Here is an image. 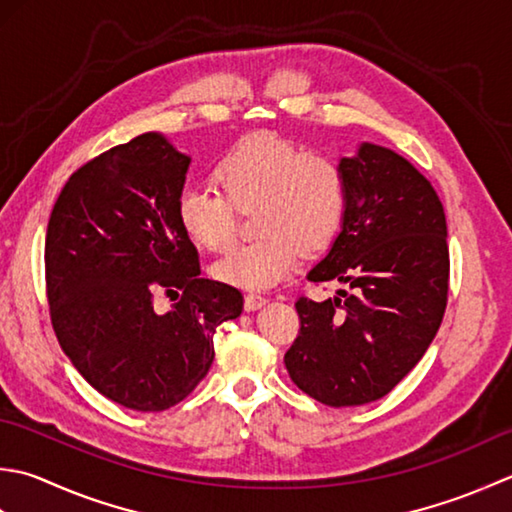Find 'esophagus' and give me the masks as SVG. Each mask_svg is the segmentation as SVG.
Instances as JSON below:
<instances>
[{
	"label": "esophagus",
	"mask_w": 512,
	"mask_h": 512,
	"mask_svg": "<svg viewBox=\"0 0 512 512\" xmlns=\"http://www.w3.org/2000/svg\"><path fill=\"white\" fill-rule=\"evenodd\" d=\"M267 302V298L265 296H260V294H247L245 296V309L247 311H256V309H260Z\"/></svg>",
	"instance_id": "obj_1"
}]
</instances>
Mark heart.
Instances as JSON below:
<instances>
[{"mask_svg": "<svg viewBox=\"0 0 512 512\" xmlns=\"http://www.w3.org/2000/svg\"><path fill=\"white\" fill-rule=\"evenodd\" d=\"M221 192L183 187L176 221L185 236L207 252H221L236 234V210L256 207L258 241L229 249L212 265L225 285L267 289L285 280L307 254L336 241L349 210V179L331 154L302 152L271 132L249 134L214 168Z\"/></svg>", "mask_w": 512, "mask_h": 512, "instance_id": "obj_1", "label": "heart"}]
</instances>
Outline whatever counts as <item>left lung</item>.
<instances>
[{"mask_svg": "<svg viewBox=\"0 0 512 512\" xmlns=\"http://www.w3.org/2000/svg\"><path fill=\"white\" fill-rule=\"evenodd\" d=\"M347 218L311 283H340L322 302L300 296L289 378L327 406L380 400L433 342L448 300L446 216L433 185L404 156L373 143L340 159Z\"/></svg>", "mask_w": 512, "mask_h": 512, "instance_id": "8db88e82", "label": "left lung"}]
</instances>
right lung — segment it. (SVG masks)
I'll return each mask as SVG.
<instances>
[{"label":"right lung","mask_w":512,"mask_h":512,"mask_svg":"<svg viewBox=\"0 0 512 512\" xmlns=\"http://www.w3.org/2000/svg\"><path fill=\"white\" fill-rule=\"evenodd\" d=\"M190 156L156 132L103 152L70 176L46 232L52 329L75 369L108 400L165 411L201 382L214 333L243 294L201 276L176 221ZM175 300L159 315L153 296Z\"/></svg>","instance_id":"add662e5"}]
</instances>
